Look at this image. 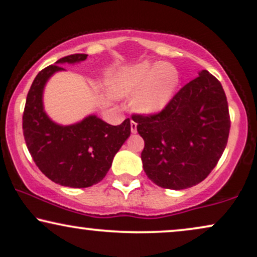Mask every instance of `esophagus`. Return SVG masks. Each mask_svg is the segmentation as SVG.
Returning a JSON list of instances; mask_svg holds the SVG:
<instances>
[{"instance_id":"34e87169","label":"esophagus","mask_w":257,"mask_h":257,"mask_svg":"<svg viewBox=\"0 0 257 257\" xmlns=\"http://www.w3.org/2000/svg\"><path fill=\"white\" fill-rule=\"evenodd\" d=\"M131 131L132 134H136V132H137V122L134 121V120H131Z\"/></svg>"}]
</instances>
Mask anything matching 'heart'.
I'll use <instances>...</instances> for the list:
<instances>
[{
  "label": "heart",
  "mask_w": 257,
  "mask_h": 257,
  "mask_svg": "<svg viewBox=\"0 0 257 257\" xmlns=\"http://www.w3.org/2000/svg\"><path fill=\"white\" fill-rule=\"evenodd\" d=\"M179 77L172 65L167 63H143L116 72L112 89L119 96L136 94L132 107L139 113L151 114L163 108L172 99Z\"/></svg>",
  "instance_id": "heart-1"
}]
</instances>
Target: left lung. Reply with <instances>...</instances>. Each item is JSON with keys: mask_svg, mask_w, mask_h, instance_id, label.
<instances>
[{"mask_svg": "<svg viewBox=\"0 0 257 257\" xmlns=\"http://www.w3.org/2000/svg\"><path fill=\"white\" fill-rule=\"evenodd\" d=\"M144 139V172L157 186L186 189L208 176L230 132L225 91L207 70L187 83L156 114H134Z\"/></svg>", "mask_w": 257, "mask_h": 257, "instance_id": "obj_1", "label": "left lung"}]
</instances>
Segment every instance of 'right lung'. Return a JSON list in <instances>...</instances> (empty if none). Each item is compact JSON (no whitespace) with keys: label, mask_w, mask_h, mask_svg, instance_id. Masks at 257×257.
Here are the masks:
<instances>
[{"label":"right lung","mask_w":257,"mask_h":257,"mask_svg":"<svg viewBox=\"0 0 257 257\" xmlns=\"http://www.w3.org/2000/svg\"><path fill=\"white\" fill-rule=\"evenodd\" d=\"M87 56L76 53L63 57L55 65L43 69L31 85L22 115L25 142L37 167L51 181L72 188L100 182L131 134L128 118L113 126L89 115L74 125L62 126L44 110L43 91L47 80L55 72L65 70L63 63L82 62Z\"/></svg>","instance_id":"obj_1"}]
</instances>
